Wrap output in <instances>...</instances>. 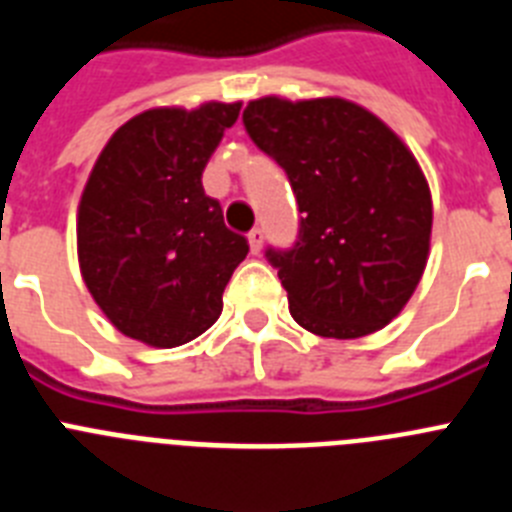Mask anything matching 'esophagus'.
<instances>
[{
  "label": "esophagus",
  "mask_w": 512,
  "mask_h": 512,
  "mask_svg": "<svg viewBox=\"0 0 512 512\" xmlns=\"http://www.w3.org/2000/svg\"><path fill=\"white\" fill-rule=\"evenodd\" d=\"M248 243H251V253H259L261 246H264V230L253 228L251 233H248Z\"/></svg>",
  "instance_id": "esophagus-1"
}]
</instances>
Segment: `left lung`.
Returning a JSON list of instances; mask_svg holds the SVG:
<instances>
[{
    "label": "left lung",
    "mask_w": 512,
    "mask_h": 512,
    "mask_svg": "<svg viewBox=\"0 0 512 512\" xmlns=\"http://www.w3.org/2000/svg\"><path fill=\"white\" fill-rule=\"evenodd\" d=\"M251 140L287 174L300 235L266 259L289 312L323 338H361L408 305L431 246V189L408 146L341 97L248 102Z\"/></svg>",
    "instance_id": "1"
}]
</instances>
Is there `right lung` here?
Wrapping results in <instances>:
<instances>
[{
	"instance_id": "1",
	"label": "right lung",
	"mask_w": 512,
	"mask_h": 512,
	"mask_svg": "<svg viewBox=\"0 0 512 512\" xmlns=\"http://www.w3.org/2000/svg\"><path fill=\"white\" fill-rule=\"evenodd\" d=\"M238 112L241 102L140 112L107 140L89 174L76 223L81 277L135 341L182 346L223 312L248 241L225 228L202 171Z\"/></svg>"
}]
</instances>
